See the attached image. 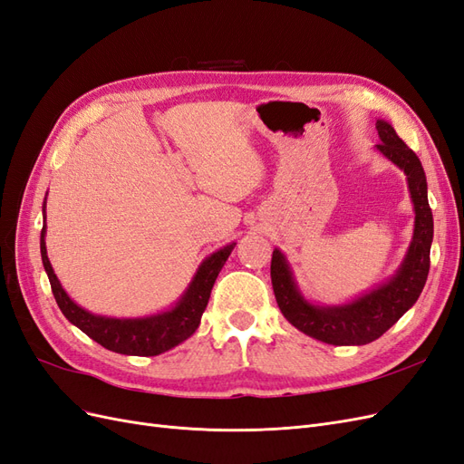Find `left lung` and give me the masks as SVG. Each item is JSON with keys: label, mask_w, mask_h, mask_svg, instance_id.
<instances>
[{"label": "left lung", "mask_w": 464, "mask_h": 464, "mask_svg": "<svg viewBox=\"0 0 464 464\" xmlns=\"http://www.w3.org/2000/svg\"><path fill=\"white\" fill-rule=\"evenodd\" d=\"M375 130L382 139V143L375 145L377 150L406 174L416 213L412 242L399 271L387 283L368 294H362L353 302L341 305H314L302 296L294 283L283 251L275 247L271 259V280L280 312L298 331L334 346L368 344L379 339L416 304L430 273L433 217L428 203V184L422 162L412 149L404 145L391 123L377 120Z\"/></svg>", "instance_id": "1"}]
</instances>
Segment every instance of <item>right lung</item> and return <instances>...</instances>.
<instances>
[{
	"label": "right lung",
	"mask_w": 464,
	"mask_h": 464,
	"mask_svg": "<svg viewBox=\"0 0 464 464\" xmlns=\"http://www.w3.org/2000/svg\"><path fill=\"white\" fill-rule=\"evenodd\" d=\"M46 207V201H44ZM42 207V213H44ZM46 224L40 232V254L42 263H44L46 275L50 278V286L53 292V298L58 302L62 314L79 327L82 333L89 334L92 341L102 344L104 348L111 350L118 354L128 356H157L166 353L198 331L201 315L210 298V290H213L215 280L220 269L227 263L228 256L236 242L220 247L215 254H210L201 265L193 280L189 283L184 296L172 307V310L149 315V317H133V319H118V317H104L94 315L87 310H82L67 292L62 288L58 276H55L48 254H46Z\"/></svg>",
	"instance_id": "add662e5"
}]
</instances>
